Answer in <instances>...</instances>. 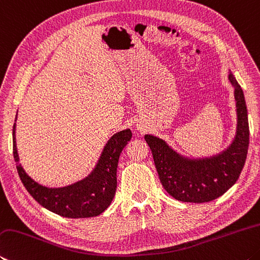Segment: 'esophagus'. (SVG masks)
Segmentation results:
<instances>
[{
  "label": "esophagus",
  "mask_w": 260,
  "mask_h": 260,
  "mask_svg": "<svg viewBox=\"0 0 260 260\" xmlns=\"http://www.w3.org/2000/svg\"><path fill=\"white\" fill-rule=\"evenodd\" d=\"M136 128H138V131H140V132H144V129H145V127H144V125L143 124H138L136 125Z\"/></svg>",
  "instance_id": "1"
}]
</instances>
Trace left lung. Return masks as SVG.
<instances>
[{
	"mask_svg": "<svg viewBox=\"0 0 260 260\" xmlns=\"http://www.w3.org/2000/svg\"><path fill=\"white\" fill-rule=\"evenodd\" d=\"M229 79L234 87L238 124L234 140L223 152L190 159L177 153L157 136H144L152 151L160 182L176 200L194 204L215 200L232 187L241 174L249 146L248 112L242 88L231 72Z\"/></svg>",
	"mask_w": 260,
	"mask_h": 260,
	"instance_id": "left-lung-1",
	"label": "left lung"
}]
</instances>
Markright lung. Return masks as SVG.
<instances>
[{
    "label": "right lung",
    "mask_w": 260,
    "mask_h": 260,
    "mask_svg": "<svg viewBox=\"0 0 260 260\" xmlns=\"http://www.w3.org/2000/svg\"><path fill=\"white\" fill-rule=\"evenodd\" d=\"M131 139V129L120 131L112 135L91 174L63 187L44 186L26 173L17 150L16 122L12 132L13 157L23 186L41 206L67 218H87L102 214L110 206L117 188L118 160Z\"/></svg>",
    "instance_id": "add662e5"
}]
</instances>
